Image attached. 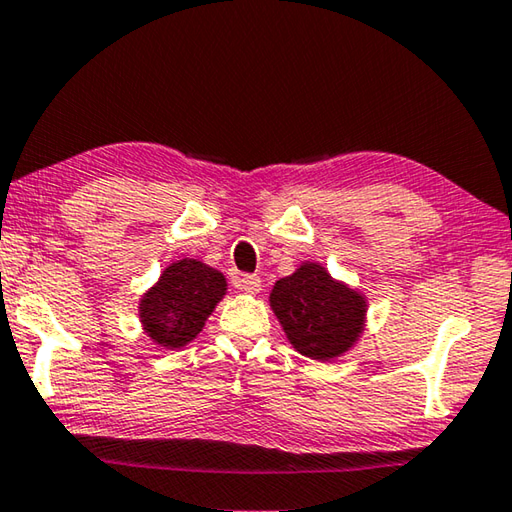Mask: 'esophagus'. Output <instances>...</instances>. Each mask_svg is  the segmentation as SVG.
<instances>
[{
	"instance_id": "obj_1",
	"label": "esophagus",
	"mask_w": 512,
	"mask_h": 512,
	"mask_svg": "<svg viewBox=\"0 0 512 512\" xmlns=\"http://www.w3.org/2000/svg\"><path fill=\"white\" fill-rule=\"evenodd\" d=\"M237 286L244 288V291L250 295H257L259 291H262V280H259L257 275H241L237 280Z\"/></svg>"
}]
</instances>
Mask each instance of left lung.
<instances>
[{"label":"left lung","mask_w":512,"mask_h":512,"mask_svg":"<svg viewBox=\"0 0 512 512\" xmlns=\"http://www.w3.org/2000/svg\"><path fill=\"white\" fill-rule=\"evenodd\" d=\"M271 309L295 351L313 360H333L360 338L367 302L320 264L306 262L275 282Z\"/></svg>","instance_id":"left-lung-1"}]
</instances>
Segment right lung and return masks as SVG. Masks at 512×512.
Instances as JSON below:
<instances>
[{"label":"right lung","mask_w":512,"mask_h":512,"mask_svg":"<svg viewBox=\"0 0 512 512\" xmlns=\"http://www.w3.org/2000/svg\"><path fill=\"white\" fill-rule=\"evenodd\" d=\"M226 286L224 275L197 259L170 264L138 306L145 333L165 349L185 347L199 336Z\"/></svg>","instance_id":"right-lung-1"}]
</instances>
